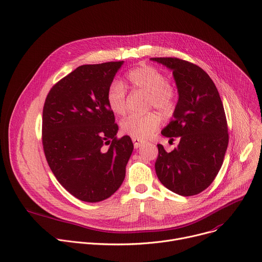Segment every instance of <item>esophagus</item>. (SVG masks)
<instances>
[{
  "instance_id": "obj_1",
  "label": "esophagus",
  "mask_w": 262,
  "mask_h": 262,
  "mask_svg": "<svg viewBox=\"0 0 262 262\" xmlns=\"http://www.w3.org/2000/svg\"><path fill=\"white\" fill-rule=\"evenodd\" d=\"M133 143H134V146L135 148H139L141 145L144 144V141H142L138 138H133Z\"/></svg>"
}]
</instances>
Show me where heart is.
<instances>
[{
	"label": "heart",
	"mask_w": 262,
	"mask_h": 262,
	"mask_svg": "<svg viewBox=\"0 0 262 262\" xmlns=\"http://www.w3.org/2000/svg\"><path fill=\"white\" fill-rule=\"evenodd\" d=\"M128 86L134 92L148 94V106L169 116L177 103L176 89L167 82L165 75L155 67L144 64L130 70L126 75ZM107 103L116 115L126 112V89L120 81H114L107 91ZM161 117L156 112L130 115L121 122L122 132L138 139H147L160 126Z\"/></svg>",
	"instance_id": "1"
}]
</instances>
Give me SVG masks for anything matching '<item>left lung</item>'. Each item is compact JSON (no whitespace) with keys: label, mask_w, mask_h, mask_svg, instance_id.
<instances>
[{"label":"left lung","mask_w":262,"mask_h":262,"mask_svg":"<svg viewBox=\"0 0 262 262\" xmlns=\"http://www.w3.org/2000/svg\"><path fill=\"white\" fill-rule=\"evenodd\" d=\"M172 71L179 93L173 118L161 134L179 137L180 143L167 152L158 144L155 164L160 182L183 196L207 189L217 176L229 143L228 125L220 93L199 66L176 57H154Z\"/></svg>","instance_id":"1"}]
</instances>
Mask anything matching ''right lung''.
Returning a JSON list of instances; mask_svg holds the SVG:
<instances>
[{
  "label": "right lung",
  "mask_w": 262,
  "mask_h": 262,
  "mask_svg": "<svg viewBox=\"0 0 262 262\" xmlns=\"http://www.w3.org/2000/svg\"><path fill=\"white\" fill-rule=\"evenodd\" d=\"M124 61L83 64L50 90L42 110V146L52 172L73 196L97 203L124 181L134 144L118 139L107 91Z\"/></svg>",
  "instance_id": "obj_1"
}]
</instances>
